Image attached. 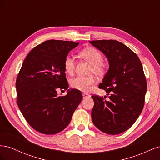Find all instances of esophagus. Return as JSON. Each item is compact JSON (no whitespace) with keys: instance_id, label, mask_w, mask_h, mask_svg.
I'll list each match as a JSON object with an SVG mask.
<instances>
[{"instance_id":"obj_1","label":"esophagus","mask_w":160,"mask_h":160,"mask_svg":"<svg viewBox=\"0 0 160 160\" xmlns=\"http://www.w3.org/2000/svg\"><path fill=\"white\" fill-rule=\"evenodd\" d=\"M89 97H90V95L88 94V93H83V99H86L88 98H89Z\"/></svg>"}]
</instances>
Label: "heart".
Here are the masks:
<instances>
[{"label": "heart", "mask_w": 160, "mask_h": 160, "mask_svg": "<svg viewBox=\"0 0 160 160\" xmlns=\"http://www.w3.org/2000/svg\"><path fill=\"white\" fill-rule=\"evenodd\" d=\"M79 56L91 64L90 72H93L97 76L103 75L107 71V65L103 61L101 52L93 47L85 48L79 53ZM64 69L67 74L73 73L75 67V61L72 57L67 55L64 60ZM96 82L95 77L92 75L87 77L77 76L71 79L70 85L72 88L81 91L88 92Z\"/></svg>", "instance_id": "heart-1"}]
</instances>
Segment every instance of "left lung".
<instances>
[{
    "instance_id": "obj_1",
    "label": "left lung",
    "mask_w": 160,
    "mask_h": 160,
    "mask_svg": "<svg viewBox=\"0 0 160 160\" xmlns=\"http://www.w3.org/2000/svg\"><path fill=\"white\" fill-rule=\"evenodd\" d=\"M107 57L109 70L99 85L109 99L93 95V124L110 135L123 133L132 126L141 114L147 91V82L139 57L129 47L115 40L89 41ZM107 97V96H106Z\"/></svg>"
}]
</instances>
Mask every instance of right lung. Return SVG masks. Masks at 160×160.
<instances>
[{"label":"right lung","instance_id":"1","mask_svg":"<svg viewBox=\"0 0 160 160\" xmlns=\"http://www.w3.org/2000/svg\"><path fill=\"white\" fill-rule=\"evenodd\" d=\"M79 42L49 40L34 47L24 60L16 81L17 104L31 126L43 134L63 130L83 99L81 92L57 90L69 88L64 69L65 58Z\"/></svg>","mask_w":160,"mask_h":160}]
</instances>
